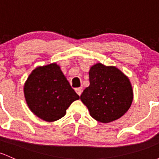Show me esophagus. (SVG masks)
<instances>
[{
  "label": "esophagus",
  "instance_id": "34e87169",
  "mask_svg": "<svg viewBox=\"0 0 159 159\" xmlns=\"http://www.w3.org/2000/svg\"><path fill=\"white\" fill-rule=\"evenodd\" d=\"M75 92L78 93V95H79V96H81V93H82V88H78L75 89Z\"/></svg>",
  "mask_w": 159,
  "mask_h": 159
}]
</instances>
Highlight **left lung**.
<instances>
[{
	"label": "left lung",
	"instance_id": "8db88e82",
	"mask_svg": "<svg viewBox=\"0 0 159 159\" xmlns=\"http://www.w3.org/2000/svg\"><path fill=\"white\" fill-rule=\"evenodd\" d=\"M89 81L80 98L93 119L110 123L128 111L133 100V87L119 68L96 63L90 68Z\"/></svg>",
	"mask_w": 159,
	"mask_h": 159
}]
</instances>
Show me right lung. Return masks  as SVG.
I'll use <instances>...</instances> for the list:
<instances>
[{
	"mask_svg": "<svg viewBox=\"0 0 159 159\" xmlns=\"http://www.w3.org/2000/svg\"><path fill=\"white\" fill-rule=\"evenodd\" d=\"M23 92L30 110L46 122L61 119L71 103L80 98L56 62L35 68L25 82Z\"/></svg>",
	"mask_w": 159,
	"mask_h": 159,
	"instance_id": "right-lung-1",
	"label": "right lung"
}]
</instances>
